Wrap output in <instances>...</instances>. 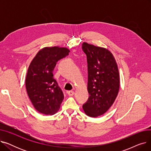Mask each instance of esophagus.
Listing matches in <instances>:
<instances>
[{
	"label": "esophagus",
	"instance_id": "esophagus-1",
	"mask_svg": "<svg viewBox=\"0 0 151 151\" xmlns=\"http://www.w3.org/2000/svg\"><path fill=\"white\" fill-rule=\"evenodd\" d=\"M67 93L70 96H73L75 94V92H74V91H69L67 92Z\"/></svg>",
	"mask_w": 151,
	"mask_h": 151
}]
</instances>
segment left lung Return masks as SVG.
I'll list each match as a JSON object with an SVG mask.
<instances>
[{
    "mask_svg": "<svg viewBox=\"0 0 151 151\" xmlns=\"http://www.w3.org/2000/svg\"><path fill=\"white\" fill-rule=\"evenodd\" d=\"M82 50L88 62L89 97L83 105L86 115L96 117L112 106L119 92L120 78L113 54L104 47L84 42Z\"/></svg>",
    "mask_w": 151,
    "mask_h": 151,
    "instance_id": "obj_1",
    "label": "left lung"
}]
</instances>
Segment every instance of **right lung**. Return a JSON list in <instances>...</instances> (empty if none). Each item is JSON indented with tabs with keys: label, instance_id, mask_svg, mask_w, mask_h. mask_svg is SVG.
I'll return each instance as SVG.
<instances>
[{
	"label": "right lung",
	"instance_id": "right-lung-1",
	"mask_svg": "<svg viewBox=\"0 0 151 151\" xmlns=\"http://www.w3.org/2000/svg\"><path fill=\"white\" fill-rule=\"evenodd\" d=\"M70 50L59 46L45 47L32 60L26 78L28 96L36 110L52 115L59 109L64 96L53 76L58 60L65 58Z\"/></svg>",
	"mask_w": 151,
	"mask_h": 151
}]
</instances>
